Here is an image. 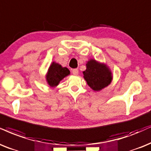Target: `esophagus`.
Instances as JSON below:
<instances>
[{
  "mask_svg": "<svg viewBox=\"0 0 151 151\" xmlns=\"http://www.w3.org/2000/svg\"><path fill=\"white\" fill-rule=\"evenodd\" d=\"M72 72L74 75H78V74H79V70L77 69H73L72 70Z\"/></svg>",
  "mask_w": 151,
  "mask_h": 151,
  "instance_id": "1",
  "label": "esophagus"
}]
</instances>
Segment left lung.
I'll return each mask as SVG.
<instances>
[{
    "mask_svg": "<svg viewBox=\"0 0 151 151\" xmlns=\"http://www.w3.org/2000/svg\"><path fill=\"white\" fill-rule=\"evenodd\" d=\"M86 66V69L83 71V78L94 91H100L111 83L113 74L106 64L91 58L88 60Z\"/></svg>",
    "mask_w": 151,
    "mask_h": 151,
    "instance_id": "8db88e82",
    "label": "left lung"
}]
</instances>
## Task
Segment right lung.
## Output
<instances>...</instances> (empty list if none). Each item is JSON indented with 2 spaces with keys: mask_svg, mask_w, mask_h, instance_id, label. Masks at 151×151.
I'll return each mask as SVG.
<instances>
[{
  "mask_svg": "<svg viewBox=\"0 0 151 151\" xmlns=\"http://www.w3.org/2000/svg\"><path fill=\"white\" fill-rule=\"evenodd\" d=\"M70 70L66 67H63L61 65L53 61L51 63L45 75L46 81L49 86L55 88L61 80L70 75Z\"/></svg>",
  "mask_w": 151,
  "mask_h": 151,
  "instance_id": "1",
  "label": "right lung"
}]
</instances>
